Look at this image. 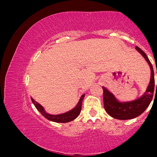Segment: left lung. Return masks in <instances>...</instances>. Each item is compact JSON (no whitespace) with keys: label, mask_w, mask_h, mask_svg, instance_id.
<instances>
[{"label":"left lung","mask_w":157,"mask_h":157,"mask_svg":"<svg viewBox=\"0 0 157 157\" xmlns=\"http://www.w3.org/2000/svg\"><path fill=\"white\" fill-rule=\"evenodd\" d=\"M136 49L142 55L151 67V80H150L149 85L145 93L138 100L129 101V102L121 103L119 102L113 94L110 93L105 87H102L104 107H105L106 112L110 116L115 119H118V120H130V119L135 118L140 115L145 111V109L149 105L152 98H153L154 84H155L153 67H152L151 62L149 61L145 52L137 46H136Z\"/></svg>","instance_id":"obj_1"}]
</instances>
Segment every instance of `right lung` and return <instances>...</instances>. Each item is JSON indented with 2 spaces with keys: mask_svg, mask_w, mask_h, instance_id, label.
<instances>
[{
  "mask_svg": "<svg viewBox=\"0 0 157 157\" xmlns=\"http://www.w3.org/2000/svg\"><path fill=\"white\" fill-rule=\"evenodd\" d=\"M84 96H85V94H82V97L79 100V102L78 103V105H76V107H75L74 109H72L69 112H66V113L58 114V115H51V114H47L45 111H44V109L43 108V107H42L39 103H37V101H35L33 98H31V100L33 101V103L34 104L35 107H36V109L40 112L42 115L45 117L46 119H48V120L52 121V122H56L65 123V122H70V121L75 120V119L79 115V113H80L81 109H82V102Z\"/></svg>",
  "mask_w": 157,
  "mask_h": 157,
  "instance_id": "add662e5",
  "label": "right lung"
}]
</instances>
